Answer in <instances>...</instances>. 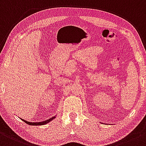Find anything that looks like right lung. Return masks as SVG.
<instances>
[{"mask_svg":"<svg viewBox=\"0 0 146 146\" xmlns=\"http://www.w3.org/2000/svg\"><path fill=\"white\" fill-rule=\"evenodd\" d=\"M54 118H56V116H54V117H52V118H50V119H47V120L44 121H41V122H36V123L27 121L24 120V119H21V120H22V121H23L24 122H25L26 123L28 124V125H45V124L48 123L49 122L53 120V119H54Z\"/></svg>","mask_w":146,"mask_h":146,"instance_id":"1","label":"right lung"}]
</instances>
